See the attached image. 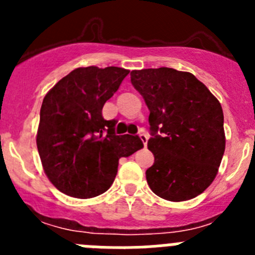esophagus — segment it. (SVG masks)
Segmentation results:
<instances>
[{
    "label": "esophagus",
    "mask_w": 255,
    "mask_h": 255,
    "mask_svg": "<svg viewBox=\"0 0 255 255\" xmlns=\"http://www.w3.org/2000/svg\"><path fill=\"white\" fill-rule=\"evenodd\" d=\"M139 136H140V139H141V141H143L144 145H145V147H147V143H148V135L145 134V132H144L143 130H141V131L139 132Z\"/></svg>",
    "instance_id": "obj_1"
}]
</instances>
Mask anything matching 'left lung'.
Wrapping results in <instances>:
<instances>
[{"label": "left lung", "mask_w": 255, "mask_h": 255, "mask_svg": "<svg viewBox=\"0 0 255 255\" xmlns=\"http://www.w3.org/2000/svg\"><path fill=\"white\" fill-rule=\"evenodd\" d=\"M130 78L149 110L148 149L154 155L145 171L149 188L171 202L202 194L215 180L225 153L221 103L186 71L132 70Z\"/></svg>", "instance_id": "obj_1"}]
</instances>
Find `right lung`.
Masks as SVG:
<instances>
[{
  "instance_id": "add662e5",
  "label": "right lung",
  "mask_w": 255,
  "mask_h": 255,
  "mask_svg": "<svg viewBox=\"0 0 255 255\" xmlns=\"http://www.w3.org/2000/svg\"><path fill=\"white\" fill-rule=\"evenodd\" d=\"M129 74L123 67H78L44 97L37 147L49 181L64 194L93 198L112 185L121 157L143 148L138 135H116L102 108Z\"/></svg>"
}]
</instances>
